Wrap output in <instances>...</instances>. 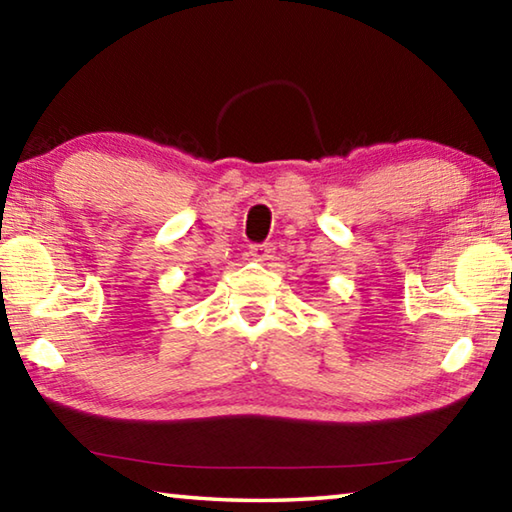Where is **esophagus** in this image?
Returning <instances> with one entry per match:
<instances>
[{
    "label": "esophagus",
    "instance_id": "esophagus-1",
    "mask_svg": "<svg viewBox=\"0 0 512 512\" xmlns=\"http://www.w3.org/2000/svg\"><path fill=\"white\" fill-rule=\"evenodd\" d=\"M273 253H275L273 244H253V246H250V255H253V259H257V262L271 259Z\"/></svg>",
    "mask_w": 512,
    "mask_h": 512
}]
</instances>
